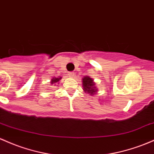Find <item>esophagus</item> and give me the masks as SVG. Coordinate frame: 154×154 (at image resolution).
I'll list each match as a JSON object with an SVG mask.
<instances>
[{"mask_svg": "<svg viewBox=\"0 0 154 154\" xmlns=\"http://www.w3.org/2000/svg\"><path fill=\"white\" fill-rule=\"evenodd\" d=\"M74 76V73L73 72H69V73H68V77H73Z\"/></svg>", "mask_w": 154, "mask_h": 154, "instance_id": "1", "label": "esophagus"}]
</instances>
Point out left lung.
Returning a JSON list of instances; mask_svg holds the SVG:
<instances>
[{
  "label": "left lung",
  "instance_id": "obj_1",
  "mask_svg": "<svg viewBox=\"0 0 154 154\" xmlns=\"http://www.w3.org/2000/svg\"><path fill=\"white\" fill-rule=\"evenodd\" d=\"M82 89L84 92L90 94L91 96L94 95L98 93V89L96 87V82L89 76H84L82 79Z\"/></svg>",
  "mask_w": 154,
  "mask_h": 154
}]
</instances>
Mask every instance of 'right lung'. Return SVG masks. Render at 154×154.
Wrapping results in <instances>:
<instances>
[{"label": "right lung", "mask_w": 154, "mask_h": 154, "mask_svg": "<svg viewBox=\"0 0 154 154\" xmlns=\"http://www.w3.org/2000/svg\"><path fill=\"white\" fill-rule=\"evenodd\" d=\"M62 79L61 77H52L50 80V85H56L57 84H58L59 81ZM58 86V85H57Z\"/></svg>", "instance_id": "obj_1"}]
</instances>
